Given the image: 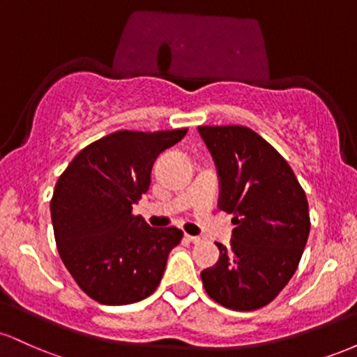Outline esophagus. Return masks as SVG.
I'll list each match as a JSON object with an SVG mask.
<instances>
[{
    "mask_svg": "<svg viewBox=\"0 0 357 357\" xmlns=\"http://www.w3.org/2000/svg\"><path fill=\"white\" fill-rule=\"evenodd\" d=\"M186 238L191 241V243H199V241H203L202 236H192V235H186Z\"/></svg>",
    "mask_w": 357,
    "mask_h": 357,
    "instance_id": "esophagus-1",
    "label": "esophagus"
}]
</instances>
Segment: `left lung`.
<instances>
[{
    "label": "left lung",
    "mask_w": 357,
    "mask_h": 357,
    "mask_svg": "<svg viewBox=\"0 0 357 357\" xmlns=\"http://www.w3.org/2000/svg\"><path fill=\"white\" fill-rule=\"evenodd\" d=\"M220 176V210L231 213L230 247L203 270L206 294L231 310L270 304L294 277L310 231L305 191L282 154L245 126H199Z\"/></svg>",
    "instance_id": "1"
}]
</instances>
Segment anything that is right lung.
Segmentation results:
<instances>
[{"mask_svg":"<svg viewBox=\"0 0 357 357\" xmlns=\"http://www.w3.org/2000/svg\"><path fill=\"white\" fill-rule=\"evenodd\" d=\"M188 129L117 130L72 159L53 191L50 211L61 261L99 304L127 305L149 297L183 231L151 228L132 204L151 186L159 154Z\"/></svg>","mask_w":357,"mask_h":357,"instance_id":"add662e5","label":"right lung"}]
</instances>
